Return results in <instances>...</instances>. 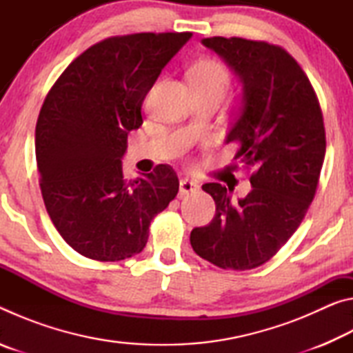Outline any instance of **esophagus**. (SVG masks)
<instances>
[{
	"instance_id": "obj_1",
	"label": "esophagus",
	"mask_w": 353,
	"mask_h": 353,
	"mask_svg": "<svg viewBox=\"0 0 353 353\" xmlns=\"http://www.w3.org/2000/svg\"><path fill=\"white\" fill-rule=\"evenodd\" d=\"M196 190H199V185L193 181H188V179H182L181 183H179V194L181 196L193 193Z\"/></svg>"
}]
</instances>
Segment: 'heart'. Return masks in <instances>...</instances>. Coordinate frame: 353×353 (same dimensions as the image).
Returning <instances> with one entry per match:
<instances>
[{
  "label": "heart",
  "instance_id": "1",
  "mask_svg": "<svg viewBox=\"0 0 353 353\" xmlns=\"http://www.w3.org/2000/svg\"><path fill=\"white\" fill-rule=\"evenodd\" d=\"M191 81L196 90L224 92L230 85V73L223 62L216 59H205L191 70Z\"/></svg>",
  "mask_w": 353,
  "mask_h": 353
}]
</instances>
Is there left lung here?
<instances>
[{
  "instance_id": "left-lung-1",
  "label": "left lung",
  "mask_w": 353,
  "mask_h": 353,
  "mask_svg": "<svg viewBox=\"0 0 353 353\" xmlns=\"http://www.w3.org/2000/svg\"><path fill=\"white\" fill-rule=\"evenodd\" d=\"M234 70L243 99L225 143L252 171L246 198L205 183L216 213L191 230L196 254L223 270L244 271L266 263L301 225L318 188L325 129L312 83L283 48L240 37L202 39Z\"/></svg>"
}]
</instances>
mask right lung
<instances>
[{"mask_svg":"<svg viewBox=\"0 0 353 353\" xmlns=\"http://www.w3.org/2000/svg\"><path fill=\"white\" fill-rule=\"evenodd\" d=\"M191 32L110 37L71 62L46 94L35 126V159L46 212L76 252L119 261L146 246L149 224L179 191L168 165L128 181V134L165 65Z\"/></svg>","mask_w":353,"mask_h":353,"instance_id":"add662e5","label":"right lung"}]
</instances>
